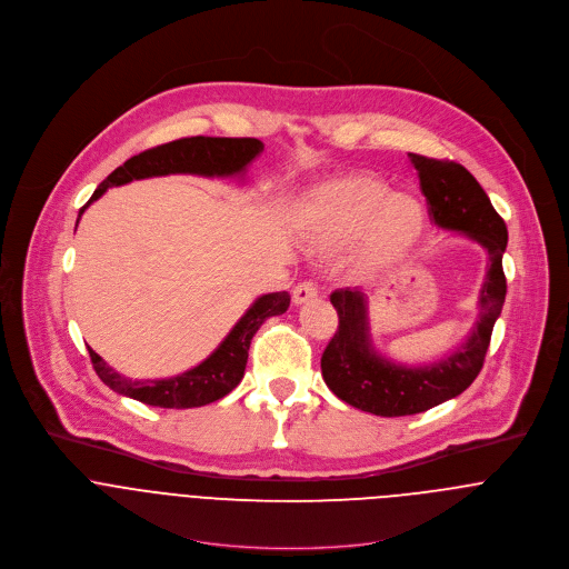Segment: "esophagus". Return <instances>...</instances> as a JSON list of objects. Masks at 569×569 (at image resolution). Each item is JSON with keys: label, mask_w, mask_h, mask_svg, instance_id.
I'll return each mask as SVG.
<instances>
[{"label": "esophagus", "mask_w": 569, "mask_h": 569, "mask_svg": "<svg viewBox=\"0 0 569 569\" xmlns=\"http://www.w3.org/2000/svg\"><path fill=\"white\" fill-rule=\"evenodd\" d=\"M313 298H318V287L313 282H300L293 289V302L296 305H305V302H309Z\"/></svg>", "instance_id": "esophagus-1"}]
</instances>
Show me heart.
I'll return each instance as SVG.
<instances>
[{
    "mask_svg": "<svg viewBox=\"0 0 569 569\" xmlns=\"http://www.w3.org/2000/svg\"><path fill=\"white\" fill-rule=\"evenodd\" d=\"M300 229L311 244L340 249L356 242L353 267L365 276L402 262L427 231L425 204L371 176H347L309 193L300 209Z\"/></svg>",
    "mask_w": 569,
    "mask_h": 569,
    "instance_id": "b5f03b06",
    "label": "heart"
}]
</instances>
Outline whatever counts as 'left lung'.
<instances>
[{
	"label": "left lung",
	"instance_id": "1",
	"mask_svg": "<svg viewBox=\"0 0 569 569\" xmlns=\"http://www.w3.org/2000/svg\"><path fill=\"white\" fill-rule=\"evenodd\" d=\"M409 160L418 171L431 222L478 242L487 251L489 264L471 333L456 351L422 367L396 365L373 349L362 289H336L331 293L338 331L322 353V378L347 405L387 418L427 411L456 398L476 380L507 293L502 273L507 227L482 187L458 162L416 153H409Z\"/></svg>",
	"mask_w": 569,
	"mask_h": 569
}]
</instances>
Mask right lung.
<instances>
[{
	"label": "right lung",
	"instance_id": "right-lung-1",
	"mask_svg": "<svg viewBox=\"0 0 569 569\" xmlns=\"http://www.w3.org/2000/svg\"><path fill=\"white\" fill-rule=\"evenodd\" d=\"M262 142L256 138H182L169 144L142 151L133 156L122 167H118L91 196V200L80 209V218L84 209L98 200L107 189L129 184L133 180L171 176V173H191L204 178H233L242 176L247 167L260 156ZM78 218V222H80ZM291 296L287 291H276L260 296L247 313L236 322L229 336L220 342V347L202 360L198 367L164 380H129L113 371L91 347V362L96 373L109 385L113 391L140 400L144 405L164 407V409H191L216 402L233 391L244 378V367L249 358L251 338L262 327V322L271 316H280L289 309Z\"/></svg>",
	"mask_w": 569,
	"mask_h": 569
}]
</instances>
